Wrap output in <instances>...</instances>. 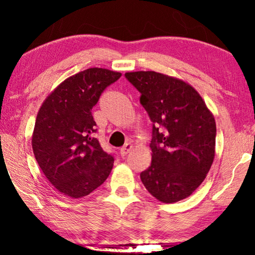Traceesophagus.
Returning a JSON list of instances; mask_svg holds the SVG:
<instances>
[{"instance_id": "1", "label": "esophagus", "mask_w": 255, "mask_h": 255, "mask_svg": "<svg viewBox=\"0 0 255 255\" xmlns=\"http://www.w3.org/2000/svg\"><path fill=\"white\" fill-rule=\"evenodd\" d=\"M132 148V145L130 144V143H126L124 145V147L120 149V152H119V154H120V156L122 157H125L126 156V155L130 152V149Z\"/></svg>"}]
</instances>
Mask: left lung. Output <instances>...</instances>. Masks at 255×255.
I'll return each mask as SVG.
<instances>
[{
    "mask_svg": "<svg viewBox=\"0 0 255 255\" xmlns=\"http://www.w3.org/2000/svg\"><path fill=\"white\" fill-rule=\"evenodd\" d=\"M125 77L140 93L152 122V163L141 182L159 201L172 204L199 187L215 157L216 123L191 85L161 73L130 72Z\"/></svg>",
    "mask_w": 255,
    "mask_h": 255,
    "instance_id": "1",
    "label": "left lung"
}]
</instances>
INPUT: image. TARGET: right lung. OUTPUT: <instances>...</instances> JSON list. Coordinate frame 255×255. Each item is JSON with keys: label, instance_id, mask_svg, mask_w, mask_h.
<instances>
[{"label": "right lung", "instance_id": "obj_1", "mask_svg": "<svg viewBox=\"0 0 255 255\" xmlns=\"http://www.w3.org/2000/svg\"><path fill=\"white\" fill-rule=\"evenodd\" d=\"M122 74L88 68L68 77L42 103L32 135V149L42 173L72 198L91 193L109 176L115 157L94 136L92 108L107 86Z\"/></svg>", "mask_w": 255, "mask_h": 255}]
</instances>
